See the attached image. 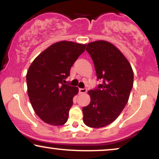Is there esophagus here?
I'll return each mask as SVG.
<instances>
[{
    "instance_id": "obj_1",
    "label": "esophagus",
    "mask_w": 159,
    "mask_h": 159,
    "mask_svg": "<svg viewBox=\"0 0 159 159\" xmlns=\"http://www.w3.org/2000/svg\"><path fill=\"white\" fill-rule=\"evenodd\" d=\"M79 92L80 94H83V93H85L87 92V89L86 88H80Z\"/></svg>"
}]
</instances>
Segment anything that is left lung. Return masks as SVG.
I'll list each match as a JSON object with an SVG mask.
<instances>
[{
    "label": "left lung",
    "mask_w": 159,
    "mask_h": 159,
    "mask_svg": "<svg viewBox=\"0 0 159 159\" xmlns=\"http://www.w3.org/2000/svg\"><path fill=\"white\" fill-rule=\"evenodd\" d=\"M86 51L94 63L97 79L102 82L88 91L91 100L82 108L83 121L88 127H103L116 120L127 103L133 71L121 52L107 41L88 43Z\"/></svg>",
    "instance_id": "left-lung-1"
}]
</instances>
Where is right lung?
I'll return each instance as SVG.
<instances>
[{
  "label": "right lung",
  "mask_w": 159,
  "mask_h": 159,
  "mask_svg": "<svg viewBox=\"0 0 159 159\" xmlns=\"http://www.w3.org/2000/svg\"><path fill=\"white\" fill-rule=\"evenodd\" d=\"M85 47L71 41L56 43L30 65L27 73L28 95L34 112L44 122L61 126L68 120L78 88L64 84L65 80Z\"/></svg>",
  "instance_id": "obj_1"
}]
</instances>
